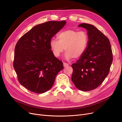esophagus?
I'll list each match as a JSON object with an SVG mask.
<instances>
[{
	"mask_svg": "<svg viewBox=\"0 0 122 122\" xmlns=\"http://www.w3.org/2000/svg\"><path fill=\"white\" fill-rule=\"evenodd\" d=\"M69 65L68 64H67V63H63V66H64V67H67V66H68Z\"/></svg>",
	"mask_w": 122,
	"mask_h": 122,
	"instance_id": "34e87169",
	"label": "esophagus"
}]
</instances>
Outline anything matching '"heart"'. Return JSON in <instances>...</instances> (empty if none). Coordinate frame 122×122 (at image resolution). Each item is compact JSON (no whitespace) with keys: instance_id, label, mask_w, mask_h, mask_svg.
<instances>
[{"instance_id":"heart-1","label":"heart","mask_w":122,"mask_h":122,"mask_svg":"<svg viewBox=\"0 0 122 122\" xmlns=\"http://www.w3.org/2000/svg\"><path fill=\"white\" fill-rule=\"evenodd\" d=\"M58 40L51 38L49 46L53 55L58 57L65 50V58L70 60L73 58L79 59L87 48L89 38L86 32L73 29L63 30L57 36Z\"/></svg>"}]
</instances>
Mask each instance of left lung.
I'll return each mask as SVG.
<instances>
[{
  "instance_id": "1",
  "label": "left lung",
  "mask_w": 122,
  "mask_h": 122,
  "mask_svg": "<svg viewBox=\"0 0 122 122\" xmlns=\"http://www.w3.org/2000/svg\"><path fill=\"white\" fill-rule=\"evenodd\" d=\"M87 30L89 42L85 54L72 65V81L82 91H92L107 77L113 61L108 38L94 25L82 23L78 25Z\"/></svg>"
}]
</instances>
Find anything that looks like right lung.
Here are the masks:
<instances>
[{
    "instance_id": "right-lung-1",
    "label": "right lung",
    "mask_w": 122,
    "mask_h": 122,
    "mask_svg": "<svg viewBox=\"0 0 122 122\" xmlns=\"http://www.w3.org/2000/svg\"><path fill=\"white\" fill-rule=\"evenodd\" d=\"M66 21L38 24L23 35L15 48L14 68L19 82L30 92L42 93L52 86L62 61L53 55L49 42Z\"/></svg>"
}]
</instances>
